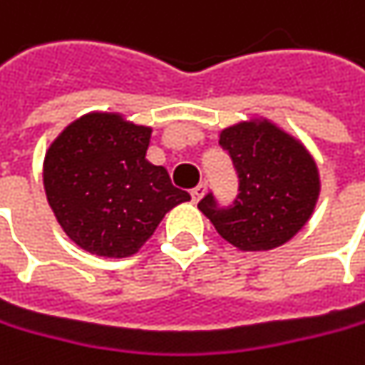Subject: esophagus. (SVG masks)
I'll list each match as a JSON object with an SVG mask.
<instances>
[{"mask_svg": "<svg viewBox=\"0 0 365 365\" xmlns=\"http://www.w3.org/2000/svg\"><path fill=\"white\" fill-rule=\"evenodd\" d=\"M205 189H207V187H205V185H203V182H201V185H197V187H195V189H192V191H191V199H192V203H199V201H201V197H203V195H205Z\"/></svg>", "mask_w": 365, "mask_h": 365, "instance_id": "34e87169", "label": "esophagus"}]
</instances>
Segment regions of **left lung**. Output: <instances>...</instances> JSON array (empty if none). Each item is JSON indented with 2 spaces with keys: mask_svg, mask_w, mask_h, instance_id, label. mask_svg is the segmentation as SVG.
I'll list each match as a JSON object with an SVG mask.
<instances>
[{
  "mask_svg": "<svg viewBox=\"0 0 365 365\" xmlns=\"http://www.w3.org/2000/svg\"><path fill=\"white\" fill-rule=\"evenodd\" d=\"M238 173V197L226 210L213 195L199 211L217 234L245 252L289 242L314 213L320 195L319 166L298 137L264 117L238 120L220 131Z\"/></svg>",
  "mask_w": 365,
  "mask_h": 365,
  "instance_id": "left-lung-1",
  "label": "left lung"
}]
</instances>
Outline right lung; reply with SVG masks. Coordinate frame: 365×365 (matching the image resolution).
<instances>
[{"label": "right lung", "instance_id": "right-lung-1", "mask_svg": "<svg viewBox=\"0 0 365 365\" xmlns=\"http://www.w3.org/2000/svg\"><path fill=\"white\" fill-rule=\"evenodd\" d=\"M152 127L92 110L48 145L43 185L51 210L82 250L125 259L139 252L168 211L191 201L164 166L148 162Z\"/></svg>", "mask_w": 365, "mask_h": 365}]
</instances>
